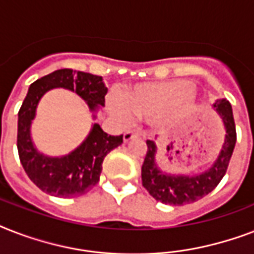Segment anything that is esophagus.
<instances>
[{"label": "esophagus", "instance_id": "obj_1", "mask_svg": "<svg viewBox=\"0 0 254 254\" xmlns=\"http://www.w3.org/2000/svg\"><path fill=\"white\" fill-rule=\"evenodd\" d=\"M135 138H138V134H137V133H134V131H127V133H125L123 137L124 142H129V141H131V139H135Z\"/></svg>", "mask_w": 254, "mask_h": 254}]
</instances>
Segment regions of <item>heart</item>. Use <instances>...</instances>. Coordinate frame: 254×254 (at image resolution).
Returning a JSON list of instances; mask_svg holds the SVG:
<instances>
[{"instance_id":"1","label":"heart","mask_w":254,"mask_h":254,"mask_svg":"<svg viewBox=\"0 0 254 254\" xmlns=\"http://www.w3.org/2000/svg\"><path fill=\"white\" fill-rule=\"evenodd\" d=\"M197 101V89L185 80L146 81L123 92L121 99L109 96L108 111L119 123L127 124L131 116L150 120L158 125L170 117L189 113Z\"/></svg>"}]
</instances>
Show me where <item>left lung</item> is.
<instances>
[{"instance_id": "obj_1", "label": "left lung", "mask_w": 254, "mask_h": 254, "mask_svg": "<svg viewBox=\"0 0 254 254\" xmlns=\"http://www.w3.org/2000/svg\"><path fill=\"white\" fill-rule=\"evenodd\" d=\"M212 109L220 117L225 135L216 159L201 173L178 174L161 169L157 161L158 145L150 139L146 141L147 153L141 169L142 186L155 200L169 205L193 203L211 192L223 179L236 145V127L228 100H216Z\"/></svg>"}]
</instances>
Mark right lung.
Listing matches in <instances>:
<instances>
[{"label": "right lung", "mask_w": 254, "mask_h": 254, "mask_svg": "<svg viewBox=\"0 0 254 254\" xmlns=\"http://www.w3.org/2000/svg\"><path fill=\"white\" fill-rule=\"evenodd\" d=\"M55 88L68 89L84 100L92 120L97 119L105 105L108 89L101 76L64 68L34 81L18 113L19 159L31 182L46 193L58 197L80 196L99 182L104 158L123 143V135H108L99 124L93 123L87 137L68 154L54 157L38 150L31 125L42 97Z\"/></svg>", "instance_id": "1"}]
</instances>
